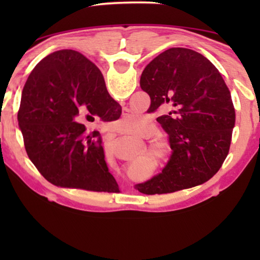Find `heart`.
<instances>
[{"instance_id":"heart-1","label":"heart","mask_w":260,"mask_h":260,"mask_svg":"<svg viewBox=\"0 0 260 260\" xmlns=\"http://www.w3.org/2000/svg\"><path fill=\"white\" fill-rule=\"evenodd\" d=\"M124 131L125 133H134V131H136L138 127H140V122H138L137 119H129L126 120L125 123H124ZM156 143L159 144L162 147V149H168L169 147V143L167 140H157L156 141Z\"/></svg>"}]
</instances>
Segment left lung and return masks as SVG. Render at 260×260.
I'll use <instances>...</instances> for the list:
<instances>
[{
  "label": "left lung",
  "instance_id": "1",
  "mask_svg": "<svg viewBox=\"0 0 260 260\" xmlns=\"http://www.w3.org/2000/svg\"><path fill=\"white\" fill-rule=\"evenodd\" d=\"M140 85L150 97L149 110L166 112L157 122L168 134L173 152L162 173L136 188L152 195L205 183L229 155L236 123L221 74L200 53L175 47L148 63Z\"/></svg>",
  "mask_w": 260,
  "mask_h": 260
}]
</instances>
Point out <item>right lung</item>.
Wrapping results in <instances>:
<instances>
[{"mask_svg": "<svg viewBox=\"0 0 260 260\" xmlns=\"http://www.w3.org/2000/svg\"><path fill=\"white\" fill-rule=\"evenodd\" d=\"M122 108L109 94L98 67L73 49L41 60L24 84L17 112L28 157L42 176L60 187L117 191L98 131L78 120H116ZM94 119V118H93Z\"/></svg>", "mask_w": 260, "mask_h": 260, "instance_id": "add662e5", "label": "right lung"}]
</instances>
